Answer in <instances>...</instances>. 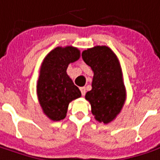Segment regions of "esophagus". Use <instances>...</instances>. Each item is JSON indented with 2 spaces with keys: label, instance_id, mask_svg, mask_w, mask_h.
Returning a JSON list of instances; mask_svg holds the SVG:
<instances>
[{
  "label": "esophagus",
  "instance_id": "34e87169",
  "mask_svg": "<svg viewBox=\"0 0 160 160\" xmlns=\"http://www.w3.org/2000/svg\"><path fill=\"white\" fill-rule=\"evenodd\" d=\"M80 89V92H81V94H82V95H85V94H86V88H85V87H81Z\"/></svg>",
  "mask_w": 160,
  "mask_h": 160
}]
</instances>
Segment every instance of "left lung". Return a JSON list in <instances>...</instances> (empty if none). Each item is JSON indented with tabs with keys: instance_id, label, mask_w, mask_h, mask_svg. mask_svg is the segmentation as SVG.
Instances as JSON below:
<instances>
[{
	"instance_id": "left-lung-1",
	"label": "left lung",
	"mask_w": 160,
	"mask_h": 160,
	"mask_svg": "<svg viewBox=\"0 0 160 160\" xmlns=\"http://www.w3.org/2000/svg\"><path fill=\"white\" fill-rule=\"evenodd\" d=\"M84 62L94 72L92 89L85 98L100 122L109 123L121 112L126 100L122 72L117 55L108 46H94L82 52Z\"/></svg>"
}]
</instances>
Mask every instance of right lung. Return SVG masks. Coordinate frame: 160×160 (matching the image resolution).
<instances>
[{
    "label": "right lung",
    "mask_w": 160,
    "mask_h": 160,
    "mask_svg": "<svg viewBox=\"0 0 160 160\" xmlns=\"http://www.w3.org/2000/svg\"><path fill=\"white\" fill-rule=\"evenodd\" d=\"M80 56L78 48L59 46L50 52L41 65L37 93L44 115L52 121L64 119L69 103L81 96L80 89L66 73L68 65Z\"/></svg>",
    "instance_id": "obj_1"
}]
</instances>
